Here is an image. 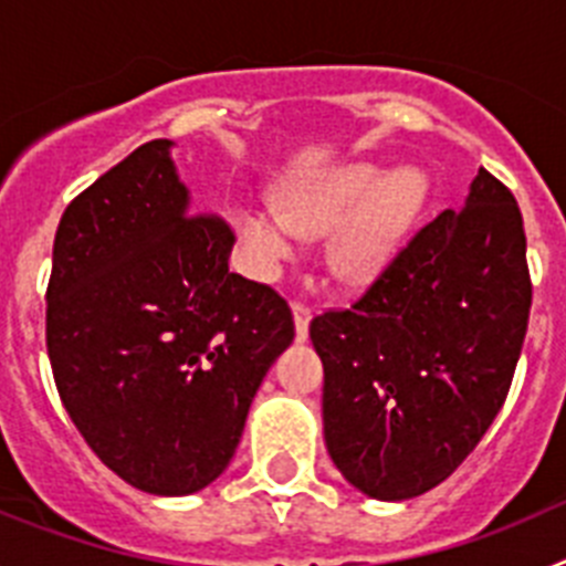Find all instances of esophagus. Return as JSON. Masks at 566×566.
Listing matches in <instances>:
<instances>
[{
  "label": "esophagus",
  "mask_w": 566,
  "mask_h": 566,
  "mask_svg": "<svg viewBox=\"0 0 566 566\" xmlns=\"http://www.w3.org/2000/svg\"><path fill=\"white\" fill-rule=\"evenodd\" d=\"M294 312V332H297V339H306L308 337V323H312V308L306 303H294L292 306Z\"/></svg>",
  "instance_id": "esophagus-1"
}]
</instances>
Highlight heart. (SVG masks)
I'll use <instances>...</instances> for the list:
<instances>
[{"instance_id":"b5f03b06","label":"heart","mask_w":566,"mask_h":566,"mask_svg":"<svg viewBox=\"0 0 566 566\" xmlns=\"http://www.w3.org/2000/svg\"><path fill=\"white\" fill-rule=\"evenodd\" d=\"M428 175L417 167L382 178L377 164H345L286 184L277 209L243 203L234 229L260 274L277 272L297 249L300 234H323L326 263L345 283H365L382 272L428 203Z\"/></svg>"}]
</instances>
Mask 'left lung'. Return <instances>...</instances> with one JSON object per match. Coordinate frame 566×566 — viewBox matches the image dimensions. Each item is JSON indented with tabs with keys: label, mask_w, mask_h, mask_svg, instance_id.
I'll return each instance as SVG.
<instances>
[{
	"label": "left lung",
	"mask_w": 566,
	"mask_h": 566,
	"mask_svg": "<svg viewBox=\"0 0 566 566\" xmlns=\"http://www.w3.org/2000/svg\"><path fill=\"white\" fill-rule=\"evenodd\" d=\"M533 283L518 203L479 169L352 308L308 326L328 453L365 496L402 502L468 459L507 399Z\"/></svg>",
	"instance_id": "left-lung-1"
}]
</instances>
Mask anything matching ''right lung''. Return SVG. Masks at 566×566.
I'll list each match as a JSON object with an SVG mask.
<instances>
[{"label":"right lung","instance_id":"right-lung-1","mask_svg":"<svg viewBox=\"0 0 566 566\" xmlns=\"http://www.w3.org/2000/svg\"><path fill=\"white\" fill-rule=\"evenodd\" d=\"M169 147L142 144L64 209L44 337L93 453L144 493L187 496L227 470L294 317L229 272L232 227L192 212Z\"/></svg>","mask_w":566,"mask_h":566}]
</instances>
